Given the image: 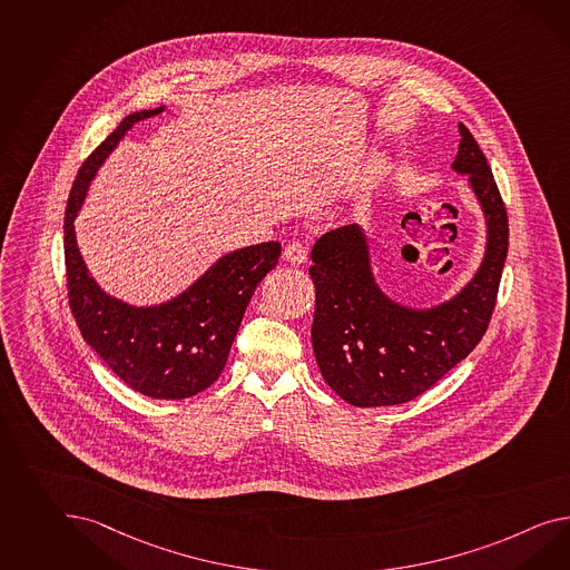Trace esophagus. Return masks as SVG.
I'll return each mask as SVG.
<instances>
[{
  "label": "esophagus",
  "instance_id": "1",
  "mask_svg": "<svg viewBox=\"0 0 570 570\" xmlns=\"http://www.w3.org/2000/svg\"><path fill=\"white\" fill-rule=\"evenodd\" d=\"M283 258L289 264H304L307 261V249L304 244L299 242H292L285 252H283Z\"/></svg>",
  "mask_w": 570,
  "mask_h": 570
}]
</instances>
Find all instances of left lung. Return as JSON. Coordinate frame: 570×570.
Masks as SVG:
<instances>
[{"label": "left lung", "mask_w": 570, "mask_h": 570, "mask_svg": "<svg viewBox=\"0 0 570 570\" xmlns=\"http://www.w3.org/2000/svg\"><path fill=\"white\" fill-rule=\"evenodd\" d=\"M453 167L469 174L488 217L482 268L453 302L415 312L384 297L357 225L326 232L312 248L316 287L312 345L322 376L355 407L399 405L432 389L488 331L509 254V215L482 148L459 121Z\"/></svg>", "instance_id": "8db88e82"}]
</instances>
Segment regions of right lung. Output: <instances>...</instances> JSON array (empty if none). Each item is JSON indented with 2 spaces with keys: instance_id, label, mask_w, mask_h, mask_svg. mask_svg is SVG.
Instances as JSON below:
<instances>
[{
  "instance_id": "right-lung-1",
  "label": "right lung",
  "mask_w": 570,
  "mask_h": 570,
  "mask_svg": "<svg viewBox=\"0 0 570 570\" xmlns=\"http://www.w3.org/2000/svg\"><path fill=\"white\" fill-rule=\"evenodd\" d=\"M161 111L124 117L78 169L63 220L66 285L80 333L119 379L153 399H188L219 379L249 299L277 266L281 246L266 242L227 254L188 292L157 307L121 304L88 277L72 225L88 181L136 121Z\"/></svg>"
}]
</instances>
